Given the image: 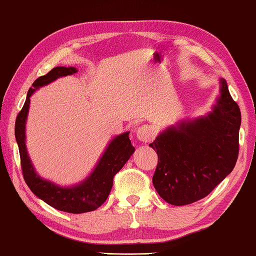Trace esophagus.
<instances>
[{
  "mask_svg": "<svg viewBox=\"0 0 256 256\" xmlns=\"http://www.w3.org/2000/svg\"><path fill=\"white\" fill-rule=\"evenodd\" d=\"M136 136L142 142H150L154 138V132L150 126L144 124L136 129Z\"/></svg>",
  "mask_w": 256,
  "mask_h": 256,
  "instance_id": "esophagus-1",
  "label": "esophagus"
}]
</instances>
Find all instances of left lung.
Returning <instances> with one entry per match:
<instances>
[{
    "mask_svg": "<svg viewBox=\"0 0 256 256\" xmlns=\"http://www.w3.org/2000/svg\"><path fill=\"white\" fill-rule=\"evenodd\" d=\"M240 124V108L222 80L213 112L160 134L150 146L158 153L152 182L161 198L183 206L210 194L237 162Z\"/></svg>",
    "mask_w": 256,
    "mask_h": 256,
    "instance_id": "left-lung-1",
    "label": "left lung"
}]
</instances>
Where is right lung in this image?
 Here are the masks:
<instances>
[{
    "label": "right lung",
    "instance_id": "1",
    "mask_svg": "<svg viewBox=\"0 0 256 256\" xmlns=\"http://www.w3.org/2000/svg\"><path fill=\"white\" fill-rule=\"evenodd\" d=\"M74 73H76V68H54L46 76L38 78L34 81L33 88H30L27 92L25 104L16 119L14 135L20 154L22 176L30 191L58 210L80 214L95 210L103 205L111 192L116 174L130 158L135 148L129 140V132L116 136L110 143L92 175L84 183L74 188H60L36 175L27 154L25 145V122L30 108V97L35 89L50 84L57 78L72 76Z\"/></svg>",
    "mask_w": 256,
    "mask_h": 256
}]
</instances>
